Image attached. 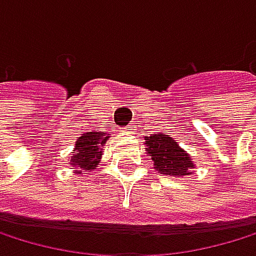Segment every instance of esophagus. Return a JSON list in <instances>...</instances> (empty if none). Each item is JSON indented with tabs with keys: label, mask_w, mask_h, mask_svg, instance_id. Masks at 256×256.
Listing matches in <instances>:
<instances>
[{
	"label": "esophagus",
	"mask_w": 256,
	"mask_h": 256,
	"mask_svg": "<svg viewBox=\"0 0 256 256\" xmlns=\"http://www.w3.org/2000/svg\"><path fill=\"white\" fill-rule=\"evenodd\" d=\"M126 130H127V132H129V134H132V132H135V130H136V126H135L134 122H130L129 126H127V127H126Z\"/></svg>",
	"instance_id": "34e87169"
}]
</instances>
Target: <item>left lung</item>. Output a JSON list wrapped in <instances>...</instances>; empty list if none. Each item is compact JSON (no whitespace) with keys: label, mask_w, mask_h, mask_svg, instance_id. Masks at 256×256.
Wrapping results in <instances>:
<instances>
[{"label":"left lung","mask_w":256,"mask_h":256,"mask_svg":"<svg viewBox=\"0 0 256 256\" xmlns=\"http://www.w3.org/2000/svg\"><path fill=\"white\" fill-rule=\"evenodd\" d=\"M144 140L147 154L152 158L158 174L174 176L190 175L195 164L192 162L189 154H186V150L181 149L170 135H166L164 132L154 134Z\"/></svg>","instance_id":"8db88e82"}]
</instances>
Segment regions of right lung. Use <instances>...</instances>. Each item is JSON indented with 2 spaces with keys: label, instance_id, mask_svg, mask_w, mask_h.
Here are the masks:
<instances>
[{
  "label": "right lung",
  "instance_id": "add662e5",
  "mask_svg": "<svg viewBox=\"0 0 256 256\" xmlns=\"http://www.w3.org/2000/svg\"><path fill=\"white\" fill-rule=\"evenodd\" d=\"M109 140L107 134L101 132H87L82 134L76 144H75V152H72L70 164L74 167H80V172L82 170H92L98 167V162L102 155V146Z\"/></svg>",
  "mask_w": 256,
  "mask_h": 256
}]
</instances>
